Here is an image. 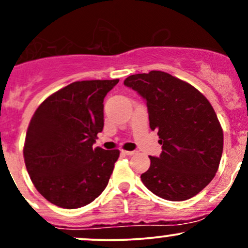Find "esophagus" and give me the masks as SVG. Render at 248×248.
<instances>
[{
	"mask_svg": "<svg viewBox=\"0 0 248 248\" xmlns=\"http://www.w3.org/2000/svg\"><path fill=\"white\" fill-rule=\"evenodd\" d=\"M121 153L124 154V155H127V156H132L136 154L135 150H121Z\"/></svg>",
	"mask_w": 248,
	"mask_h": 248,
	"instance_id": "obj_1",
	"label": "esophagus"
}]
</instances>
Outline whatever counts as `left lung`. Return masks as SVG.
<instances>
[{
	"instance_id": "left-lung-1",
	"label": "left lung",
	"mask_w": 248,
	"mask_h": 248,
	"mask_svg": "<svg viewBox=\"0 0 248 248\" xmlns=\"http://www.w3.org/2000/svg\"><path fill=\"white\" fill-rule=\"evenodd\" d=\"M124 84L146 100L149 126L162 144L158 157L149 156L142 183L168 201L196 196L215 177L223 154V129L211 104L190 84L162 71L129 76Z\"/></svg>"
}]
</instances>
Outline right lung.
<instances>
[{
    "instance_id": "right-lung-1",
    "label": "right lung",
    "mask_w": 248,
    "mask_h": 248,
    "mask_svg": "<svg viewBox=\"0 0 248 248\" xmlns=\"http://www.w3.org/2000/svg\"><path fill=\"white\" fill-rule=\"evenodd\" d=\"M119 79L75 81L42 102L23 149L33 186L50 203L78 209L107 186L118 149L93 148L104 128V99Z\"/></svg>"
}]
</instances>
